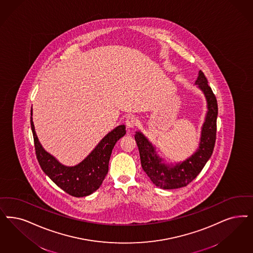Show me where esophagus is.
I'll return each mask as SVG.
<instances>
[{"mask_svg":"<svg viewBox=\"0 0 253 253\" xmlns=\"http://www.w3.org/2000/svg\"><path fill=\"white\" fill-rule=\"evenodd\" d=\"M137 123H138V120H137V118L135 117V116H133V115H131V116H129V117H127V119H126V125H127V128H134L136 125H137Z\"/></svg>","mask_w":253,"mask_h":253,"instance_id":"esophagus-1","label":"esophagus"}]
</instances>
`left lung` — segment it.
<instances>
[{
  "label": "left lung",
  "mask_w": 253,
  "mask_h": 253,
  "mask_svg": "<svg viewBox=\"0 0 253 253\" xmlns=\"http://www.w3.org/2000/svg\"><path fill=\"white\" fill-rule=\"evenodd\" d=\"M195 83L206 95L209 111L202 130L200 147L192 157L182 164L169 167L162 163L153 146L141 132H136L134 135L139 149L140 161L143 170L148 174L150 180L162 189H177L191 183L199 174L213 153L217 133V99L202 71L199 72V77Z\"/></svg>",
  "instance_id": "left-lung-1"
}]
</instances>
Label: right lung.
<instances>
[{
    "mask_svg": "<svg viewBox=\"0 0 253 253\" xmlns=\"http://www.w3.org/2000/svg\"><path fill=\"white\" fill-rule=\"evenodd\" d=\"M31 111V127L34 135L35 154L44 174L62 191L75 197L91 194L100 188L108 172L109 159L118 140L125 135V126L121 125L105 136L94 150L82 163L73 167L61 165L49 153L44 151L35 133Z\"/></svg>",
    "mask_w": 253,
    "mask_h": 253,
    "instance_id": "obj_1",
    "label": "right lung"
}]
</instances>
